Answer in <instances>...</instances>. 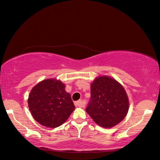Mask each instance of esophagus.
I'll return each instance as SVG.
<instances>
[{
	"instance_id": "1",
	"label": "esophagus",
	"mask_w": 160,
	"mask_h": 160,
	"mask_svg": "<svg viewBox=\"0 0 160 160\" xmlns=\"http://www.w3.org/2000/svg\"><path fill=\"white\" fill-rule=\"evenodd\" d=\"M74 105L77 107H80V108H83L85 107V102H83L82 101H77L75 102H74Z\"/></svg>"
}]
</instances>
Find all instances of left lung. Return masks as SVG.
Here are the masks:
<instances>
[{"label": "left lung", "instance_id": "8db88e82", "mask_svg": "<svg viewBox=\"0 0 160 160\" xmlns=\"http://www.w3.org/2000/svg\"><path fill=\"white\" fill-rule=\"evenodd\" d=\"M91 97L86 112L94 121L111 128L125 118L129 109L126 92L118 81L109 77H99L91 84Z\"/></svg>", "mask_w": 160, "mask_h": 160}]
</instances>
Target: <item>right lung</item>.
<instances>
[{"label":"right lung","instance_id":"add662e5","mask_svg":"<svg viewBox=\"0 0 160 160\" xmlns=\"http://www.w3.org/2000/svg\"><path fill=\"white\" fill-rule=\"evenodd\" d=\"M28 104L34 119L50 128L62 125L75 108L65 85L55 79L44 80L33 87Z\"/></svg>","mask_w":160,"mask_h":160}]
</instances>
